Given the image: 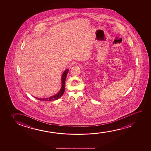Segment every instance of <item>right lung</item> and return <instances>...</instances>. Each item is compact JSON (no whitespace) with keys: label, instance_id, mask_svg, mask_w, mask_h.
<instances>
[{"label":"right lung","instance_id":"1","mask_svg":"<svg viewBox=\"0 0 151 151\" xmlns=\"http://www.w3.org/2000/svg\"><path fill=\"white\" fill-rule=\"evenodd\" d=\"M68 69H67L64 71L63 73L62 74V77H61V81H62V86L61 88L60 91H59L57 94H56V95L54 96H52L50 97L45 98V99H40V98H37V97H35V99L40 100V101H55L57 100L58 99H59L60 97H61L65 90V79H66V76L68 74Z\"/></svg>","mask_w":151,"mask_h":151}]
</instances>
